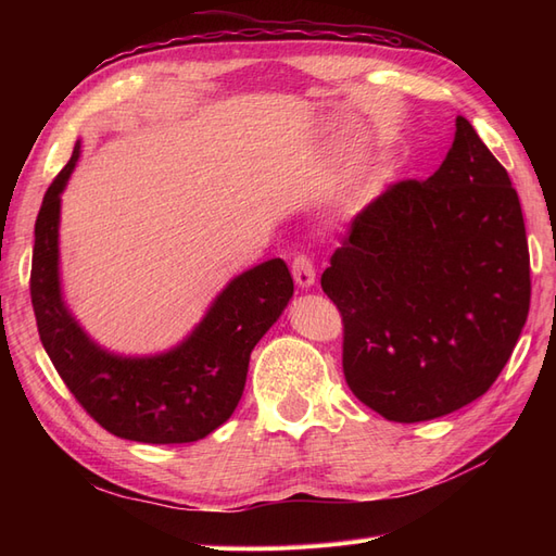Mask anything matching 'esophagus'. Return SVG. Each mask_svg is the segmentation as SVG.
<instances>
[{"mask_svg": "<svg viewBox=\"0 0 556 556\" xmlns=\"http://www.w3.org/2000/svg\"><path fill=\"white\" fill-rule=\"evenodd\" d=\"M292 276L296 280V285L301 290H308L315 285V266L311 262V257L306 255H296L292 262Z\"/></svg>", "mask_w": 556, "mask_h": 556, "instance_id": "34e87169", "label": "esophagus"}]
</instances>
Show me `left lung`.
<instances>
[{"mask_svg": "<svg viewBox=\"0 0 556 556\" xmlns=\"http://www.w3.org/2000/svg\"><path fill=\"white\" fill-rule=\"evenodd\" d=\"M323 290L343 315L348 387L390 422L490 390L529 315V245L510 176L464 115L439 172L352 220Z\"/></svg>", "mask_w": 556, "mask_h": 556, "instance_id": "left-lung-1", "label": "left lung"}]
</instances>
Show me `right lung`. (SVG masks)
I'll use <instances>...</instances> for the list:
<instances>
[{
    "label": "right lung",
    "mask_w": 556,
    "mask_h": 556,
    "mask_svg": "<svg viewBox=\"0 0 556 556\" xmlns=\"http://www.w3.org/2000/svg\"><path fill=\"white\" fill-rule=\"evenodd\" d=\"M78 157L80 141L50 182L35 225L29 292L41 343L76 401L117 439L153 445L206 439L239 406L250 352L290 304V268L276 257L231 278L172 350L131 357L102 348L64 304L60 280L62 192Z\"/></svg>",
    "instance_id": "right-lung-1"
}]
</instances>
